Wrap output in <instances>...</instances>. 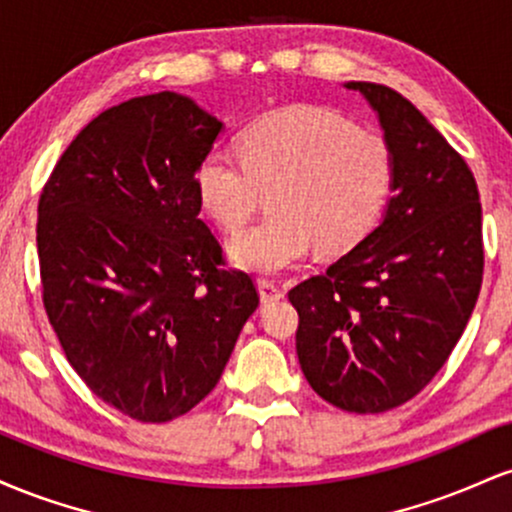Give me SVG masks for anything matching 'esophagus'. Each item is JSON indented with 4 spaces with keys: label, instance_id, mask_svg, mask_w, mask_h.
I'll use <instances>...</instances> for the list:
<instances>
[{
    "label": "esophagus",
    "instance_id": "esophagus-1",
    "mask_svg": "<svg viewBox=\"0 0 512 512\" xmlns=\"http://www.w3.org/2000/svg\"><path fill=\"white\" fill-rule=\"evenodd\" d=\"M257 289H260V298H262L264 305L279 301V298H284V291H281V286L274 284V281H269V279L257 281Z\"/></svg>",
    "mask_w": 512,
    "mask_h": 512
}]
</instances>
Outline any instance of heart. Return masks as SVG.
Masks as SVG:
<instances>
[{
  "label": "heart",
  "instance_id": "obj_1",
  "mask_svg": "<svg viewBox=\"0 0 512 512\" xmlns=\"http://www.w3.org/2000/svg\"><path fill=\"white\" fill-rule=\"evenodd\" d=\"M238 158L211 151L195 190L223 231H236L269 195V219L228 243V260L276 274L317 250L356 248L383 219L395 185V156L383 134L358 129L325 108H281L240 134Z\"/></svg>",
  "mask_w": 512,
  "mask_h": 512
}]
</instances>
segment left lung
Instances as JSON below:
<instances>
[{
  "label": "left lung",
  "mask_w": 512,
  "mask_h": 512,
  "mask_svg": "<svg viewBox=\"0 0 512 512\" xmlns=\"http://www.w3.org/2000/svg\"><path fill=\"white\" fill-rule=\"evenodd\" d=\"M344 86L366 98L392 146V197L378 226L289 301L310 387L344 411L380 414L419 395L460 342L484 274L481 204L464 158L407 98Z\"/></svg>",
  "instance_id": "1"
}]
</instances>
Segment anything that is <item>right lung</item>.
Segmentation results:
<instances>
[{
    "label": "right lung",
    "instance_id": "1",
    "mask_svg": "<svg viewBox=\"0 0 512 512\" xmlns=\"http://www.w3.org/2000/svg\"><path fill=\"white\" fill-rule=\"evenodd\" d=\"M221 129L180 93L132 98L76 134L38 202L52 330L88 390L144 424L214 390L260 305L199 219L195 173Z\"/></svg>",
    "mask_w": 512,
    "mask_h": 512
}]
</instances>
